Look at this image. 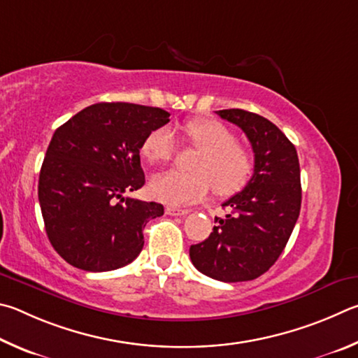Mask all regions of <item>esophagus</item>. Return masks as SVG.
<instances>
[{
    "instance_id": "obj_1",
    "label": "esophagus",
    "mask_w": 358,
    "mask_h": 358,
    "mask_svg": "<svg viewBox=\"0 0 358 358\" xmlns=\"http://www.w3.org/2000/svg\"><path fill=\"white\" fill-rule=\"evenodd\" d=\"M165 212L171 217H180V215H187L190 210L189 209H179V208H166Z\"/></svg>"
}]
</instances>
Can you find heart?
Here are the masks:
<instances>
[{"mask_svg":"<svg viewBox=\"0 0 358 358\" xmlns=\"http://www.w3.org/2000/svg\"><path fill=\"white\" fill-rule=\"evenodd\" d=\"M184 134L201 150L193 162L195 171L162 173L150 180L149 190L157 201L182 206L201 201L214 185L220 196L241 192L253 174V157L237 144L233 130L215 119H193L184 125ZM141 152L149 163L163 165L176 154V138L169 127L149 131L141 144Z\"/></svg>","mask_w":358,"mask_h":358,"instance_id":"obj_1","label":"heart"}]
</instances>
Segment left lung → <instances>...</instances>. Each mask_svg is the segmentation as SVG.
<instances>
[{
	"label": "left lung",
	"instance_id": "8db88e82",
	"mask_svg": "<svg viewBox=\"0 0 358 358\" xmlns=\"http://www.w3.org/2000/svg\"><path fill=\"white\" fill-rule=\"evenodd\" d=\"M217 115L247 135L255 171L243 190L223 203L229 214L215 218L208 239L190 247V259L208 277L236 283L261 277L285 250L302 204L300 166L294 144L268 119L239 108Z\"/></svg>",
	"mask_w": 358,
	"mask_h": 358
}]
</instances>
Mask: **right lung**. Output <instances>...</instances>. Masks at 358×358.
I'll return each mask as SVG.
<instances>
[{"mask_svg":"<svg viewBox=\"0 0 358 358\" xmlns=\"http://www.w3.org/2000/svg\"><path fill=\"white\" fill-rule=\"evenodd\" d=\"M166 122L169 113L155 106L102 102L56 129L37 195L48 241L69 264L108 272L140 255L143 229L163 206L124 193L144 185L141 144Z\"/></svg>","mask_w":358,"mask_h":358,"instance_id":"add662e5","label":"right lung"}]
</instances>
